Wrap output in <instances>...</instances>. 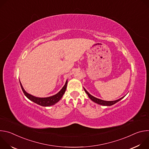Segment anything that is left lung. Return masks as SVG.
Returning <instances> with one entry per match:
<instances>
[{"label": "left lung", "instance_id": "left-lung-1", "mask_svg": "<svg viewBox=\"0 0 149 149\" xmlns=\"http://www.w3.org/2000/svg\"><path fill=\"white\" fill-rule=\"evenodd\" d=\"M84 90L85 91V92H86V93H87V94L88 95V97L94 102L98 104H100V105H104V106H111V105H114V104L117 103V102H118L119 101H120L121 100H122L125 96L121 97V98L118 99V100H114V101H104V100H101V99H99V98H97L93 95H91L86 89H85L84 88Z\"/></svg>", "mask_w": 149, "mask_h": 149}]
</instances>
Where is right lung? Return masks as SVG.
I'll list each match as a JSON object with an SVG mask.
<instances>
[{
  "label": "right lung",
  "mask_w": 149,
  "mask_h": 149,
  "mask_svg": "<svg viewBox=\"0 0 149 149\" xmlns=\"http://www.w3.org/2000/svg\"><path fill=\"white\" fill-rule=\"evenodd\" d=\"M19 82L20 84V87L22 88V90L25 94V95L31 101H33V102L41 105L43 106V107H49V106H51L53 105L54 104H55L56 103H57L62 97L63 95L64 94L66 88H67V83H68V80L66 81V82L64 85L62 89L55 95H54L52 96L51 97H37L35 96H33L29 93H28L24 88L22 84H21L20 80H19Z\"/></svg>",
  "instance_id": "right-lung-1"
}]
</instances>
